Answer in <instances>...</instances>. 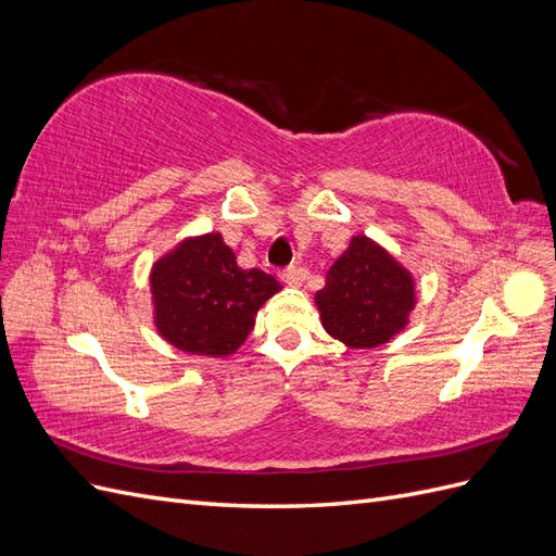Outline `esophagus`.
Returning <instances> with one entry per match:
<instances>
[{
    "mask_svg": "<svg viewBox=\"0 0 556 556\" xmlns=\"http://www.w3.org/2000/svg\"><path fill=\"white\" fill-rule=\"evenodd\" d=\"M280 278H282V282H288V285H296L299 280H301V271L299 268L292 264V266H285L282 271H280Z\"/></svg>",
    "mask_w": 556,
    "mask_h": 556,
    "instance_id": "esophagus-1",
    "label": "esophagus"
}]
</instances>
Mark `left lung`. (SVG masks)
I'll return each instance as SVG.
<instances>
[{"instance_id": "1", "label": "left lung", "mask_w": 556, "mask_h": 556, "mask_svg": "<svg viewBox=\"0 0 556 556\" xmlns=\"http://www.w3.org/2000/svg\"><path fill=\"white\" fill-rule=\"evenodd\" d=\"M325 329L350 348H378L408 323L410 274L366 237H355L315 294Z\"/></svg>"}]
</instances>
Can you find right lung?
<instances>
[{"label":"right lung","mask_w":556,"mask_h":556,"mask_svg":"<svg viewBox=\"0 0 556 556\" xmlns=\"http://www.w3.org/2000/svg\"><path fill=\"white\" fill-rule=\"evenodd\" d=\"M157 329L192 355H231L255 327V313L280 282L260 268H241L220 233L180 243L150 276Z\"/></svg>","instance_id":"right-lung-1"}]
</instances>
